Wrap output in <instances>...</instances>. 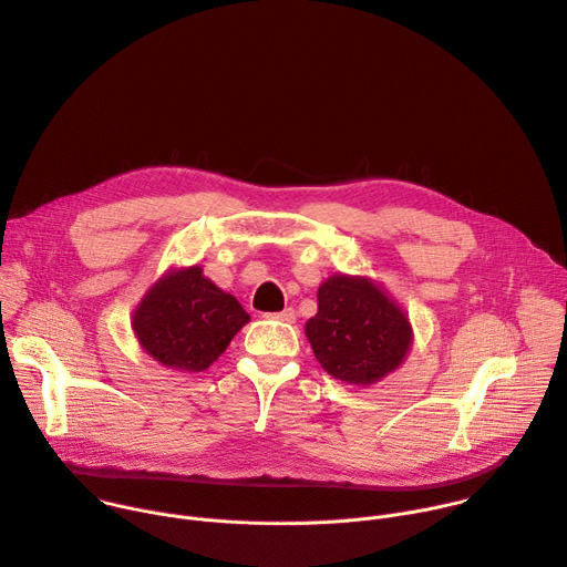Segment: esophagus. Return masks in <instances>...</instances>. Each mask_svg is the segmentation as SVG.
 Wrapping results in <instances>:
<instances>
[{
	"mask_svg": "<svg viewBox=\"0 0 567 567\" xmlns=\"http://www.w3.org/2000/svg\"><path fill=\"white\" fill-rule=\"evenodd\" d=\"M270 320H279V322H295L297 320V313L292 309H284L279 313H268Z\"/></svg>",
	"mask_w": 567,
	"mask_h": 567,
	"instance_id": "esophagus-1",
	"label": "esophagus"
}]
</instances>
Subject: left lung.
I'll list each match as a JSON object with an SVG mask.
<instances>
[{"label": "left lung", "mask_w": 567, "mask_h": 567, "mask_svg": "<svg viewBox=\"0 0 567 567\" xmlns=\"http://www.w3.org/2000/svg\"><path fill=\"white\" fill-rule=\"evenodd\" d=\"M307 338L320 365L336 379L374 383L409 352V318L372 281L331 277L318 290V313Z\"/></svg>", "instance_id": "left-lung-1"}]
</instances>
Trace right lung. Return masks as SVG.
Returning a JSON list of instances; mask_svg holds the SVG:
<instances>
[{
  "label": "right lung",
  "instance_id": "obj_1",
  "mask_svg": "<svg viewBox=\"0 0 567 567\" xmlns=\"http://www.w3.org/2000/svg\"><path fill=\"white\" fill-rule=\"evenodd\" d=\"M247 322L240 301L206 279L199 266L161 279L134 313V331L145 352L188 372L217 361Z\"/></svg>",
  "mask_w": 567,
  "mask_h": 567
}]
</instances>
